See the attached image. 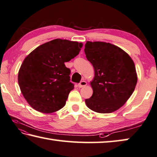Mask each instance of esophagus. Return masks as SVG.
<instances>
[{
	"label": "esophagus",
	"mask_w": 157,
	"mask_h": 157,
	"mask_svg": "<svg viewBox=\"0 0 157 157\" xmlns=\"http://www.w3.org/2000/svg\"><path fill=\"white\" fill-rule=\"evenodd\" d=\"M87 85V83H86V81H82L80 83H79V84H78V87L79 88H82V87H84V86H86Z\"/></svg>",
	"instance_id": "34e87169"
}]
</instances>
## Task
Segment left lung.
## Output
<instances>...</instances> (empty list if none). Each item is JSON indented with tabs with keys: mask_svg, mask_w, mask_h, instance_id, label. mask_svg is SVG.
<instances>
[{
	"mask_svg": "<svg viewBox=\"0 0 157 157\" xmlns=\"http://www.w3.org/2000/svg\"><path fill=\"white\" fill-rule=\"evenodd\" d=\"M84 47L95 71L90 82L93 95L85 99V103L96 113L115 112L135 90L137 83L135 63L126 51L109 42L87 41Z\"/></svg>",
	"mask_w": 157,
	"mask_h": 157,
	"instance_id": "1",
	"label": "left lung"
}]
</instances>
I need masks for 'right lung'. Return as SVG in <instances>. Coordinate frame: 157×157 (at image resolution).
Returning <instances> with one entry per match:
<instances>
[{
	"mask_svg": "<svg viewBox=\"0 0 157 157\" xmlns=\"http://www.w3.org/2000/svg\"><path fill=\"white\" fill-rule=\"evenodd\" d=\"M82 46L81 42L58 38L40 45L25 58L18 82L33 109L51 113L64 106L74 88L64 63L78 56Z\"/></svg>",
	"mask_w": 157,
	"mask_h": 157,
	"instance_id": "1",
	"label": "right lung"
}]
</instances>
